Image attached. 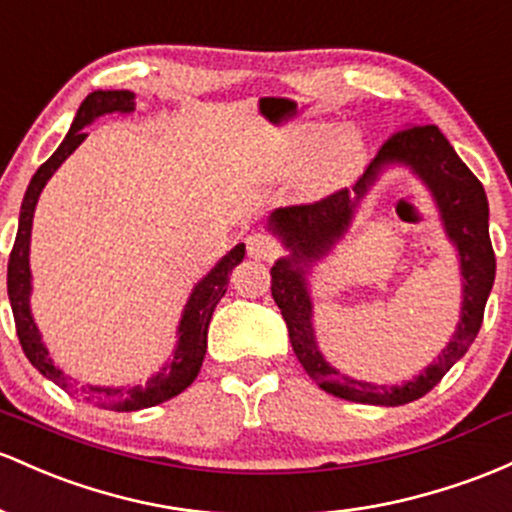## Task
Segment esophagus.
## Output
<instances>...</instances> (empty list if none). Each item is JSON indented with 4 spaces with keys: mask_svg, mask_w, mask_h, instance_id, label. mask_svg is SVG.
<instances>
[{
    "mask_svg": "<svg viewBox=\"0 0 512 512\" xmlns=\"http://www.w3.org/2000/svg\"><path fill=\"white\" fill-rule=\"evenodd\" d=\"M247 255L252 257V260H272V257H277V245L272 243V240L267 238V235H247Z\"/></svg>",
    "mask_w": 512,
    "mask_h": 512,
    "instance_id": "obj_1",
    "label": "esophagus"
}]
</instances>
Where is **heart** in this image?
<instances>
[{"label":"heart","instance_id":"obj_1","mask_svg":"<svg viewBox=\"0 0 512 512\" xmlns=\"http://www.w3.org/2000/svg\"><path fill=\"white\" fill-rule=\"evenodd\" d=\"M362 150V138L352 128L333 133L330 123H299L269 143L265 172L269 179H289L303 172V184L316 192L355 170Z\"/></svg>","mask_w":512,"mask_h":512}]
</instances>
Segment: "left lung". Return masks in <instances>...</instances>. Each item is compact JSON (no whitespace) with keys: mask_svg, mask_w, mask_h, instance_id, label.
Returning a JSON list of instances; mask_svg holds the SVG:
<instances>
[{"mask_svg":"<svg viewBox=\"0 0 512 512\" xmlns=\"http://www.w3.org/2000/svg\"><path fill=\"white\" fill-rule=\"evenodd\" d=\"M389 164H406L429 187L448 237L458 247L463 269V316L453 340L423 375L403 387H376L352 380L324 362L312 333V302L305 279L310 267L344 237L358 201ZM267 226L289 250V255L272 267V299L286 320L291 347L301 367L323 391L369 406H403L418 401L440 384L442 376L466 355L479 335L496 277V255L488 235V199L479 179L459 160L437 126L401 128L381 145L352 192L340 189L313 204L277 209L269 216Z\"/></svg>","mask_w":512,"mask_h":512,"instance_id":"obj_1","label":"left lung"}]
</instances>
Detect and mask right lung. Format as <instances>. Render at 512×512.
Instances as JSON below:
<instances>
[{
	"label": "right lung",
	"mask_w": 512,
	"mask_h": 512,
	"mask_svg": "<svg viewBox=\"0 0 512 512\" xmlns=\"http://www.w3.org/2000/svg\"><path fill=\"white\" fill-rule=\"evenodd\" d=\"M131 114L136 111V94L128 92V89H106V92L89 94L82 101L80 109H77L75 121H72L70 131L60 148L38 167V172L31 177L24 201H21V213H19V230H16L14 247H11L9 255V269H7V291H9V303L11 311H14V323H16V335H19L21 347H24V355L28 362L38 369L46 379L58 384L60 389H65L72 396H80L84 403L94 408H104V411H116V413H131L140 411V408L157 406V403H165L170 398L182 393L187 386H192V381L199 374L201 362L206 355V335H209V323L213 316V308L223 299L228 289V274L233 272L235 265H240L245 257V245H235L228 255H223L216 262V267L194 286L192 296H189L187 306H184L182 320H179L177 328V347H174L172 359L160 369V372L150 376L145 384L136 386H77V381H72L70 376L63 374V369L53 362L48 355V347L43 345L41 333H38L36 320L31 316V267H28V250H31V226H33V211H36L38 196H41L43 187L48 184V179L53 177V172L77 150V145L87 138L84 126H89L94 119L104 114Z\"/></svg>",
	"instance_id": "1"
}]
</instances>
